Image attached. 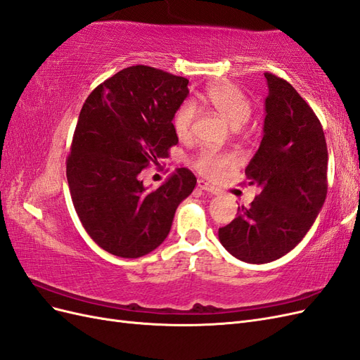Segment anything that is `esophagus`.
Instances as JSON below:
<instances>
[{
    "instance_id": "1",
    "label": "esophagus",
    "mask_w": 360,
    "mask_h": 360,
    "mask_svg": "<svg viewBox=\"0 0 360 360\" xmlns=\"http://www.w3.org/2000/svg\"><path fill=\"white\" fill-rule=\"evenodd\" d=\"M198 188L202 189V191H205V192H209V193H213V195L219 193V189H216L214 186H212L210 183H207V181H204V180H198Z\"/></svg>"
}]
</instances>
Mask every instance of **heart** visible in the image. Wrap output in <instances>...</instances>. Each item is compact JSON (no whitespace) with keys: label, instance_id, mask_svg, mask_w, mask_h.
Returning <instances> with one entry per match:
<instances>
[{"label":"heart","instance_id":"1","mask_svg":"<svg viewBox=\"0 0 360 360\" xmlns=\"http://www.w3.org/2000/svg\"><path fill=\"white\" fill-rule=\"evenodd\" d=\"M204 102L222 115L234 129L242 127L252 114V103L248 97L230 82L213 84L204 91ZM197 110L191 101L183 102L172 115V129L179 138L189 136ZM236 159L231 153H217L214 150H201L193 158V167L204 176H216Z\"/></svg>","mask_w":360,"mask_h":360}]
</instances>
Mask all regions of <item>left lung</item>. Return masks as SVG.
I'll return each instance as SVG.
<instances>
[{
	"label": "left lung",
	"mask_w": 360,
	"mask_h": 360,
	"mask_svg": "<svg viewBox=\"0 0 360 360\" xmlns=\"http://www.w3.org/2000/svg\"><path fill=\"white\" fill-rule=\"evenodd\" d=\"M264 76V135L245 169L261 192L219 228L224 248L250 264L270 263L296 248L328 195V146L320 120L291 84Z\"/></svg>",
	"instance_id": "left-lung-1"
}]
</instances>
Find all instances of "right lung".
<instances>
[{"label": "right lung", "instance_id": "add662e5", "mask_svg": "<svg viewBox=\"0 0 360 360\" xmlns=\"http://www.w3.org/2000/svg\"><path fill=\"white\" fill-rule=\"evenodd\" d=\"M189 81L150 66H130L86 97L66 160L75 210L106 252L138 258L165 240L179 204L197 179L179 168L158 189L141 180L179 143L172 115Z\"/></svg>", "mask_w": 360, "mask_h": 360}]
</instances>
